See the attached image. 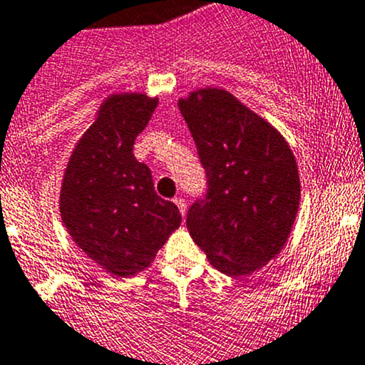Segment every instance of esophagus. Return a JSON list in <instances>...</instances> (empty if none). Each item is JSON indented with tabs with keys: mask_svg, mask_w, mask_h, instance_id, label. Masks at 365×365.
I'll return each mask as SVG.
<instances>
[{
	"mask_svg": "<svg viewBox=\"0 0 365 365\" xmlns=\"http://www.w3.org/2000/svg\"><path fill=\"white\" fill-rule=\"evenodd\" d=\"M175 205L178 206V210H180V213H182V217H185V213H187V203H185V200H182V197H176Z\"/></svg>",
	"mask_w": 365,
	"mask_h": 365,
	"instance_id": "esophagus-1",
	"label": "esophagus"
}]
</instances>
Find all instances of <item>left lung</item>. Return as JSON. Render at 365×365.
<instances>
[{
  "label": "left lung",
  "mask_w": 365,
  "mask_h": 365,
  "mask_svg": "<svg viewBox=\"0 0 365 365\" xmlns=\"http://www.w3.org/2000/svg\"><path fill=\"white\" fill-rule=\"evenodd\" d=\"M178 108L208 182L187 213L190 237L222 274H252L281 252L295 224L300 178L292 148L226 90L190 91Z\"/></svg>",
  "instance_id": "left-lung-1"
}]
</instances>
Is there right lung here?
<instances>
[{"instance_id":"1","label":"right lung","mask_w":365,"mask_h":365,"mask_svg":"<svg viewBox=\"0 0 365 365\" xmlns=\"http://www.w3.org/2000/svg\"><path fill=\"white\" fill-rule=\"evenodd\" d=\"M157 104L159 98L143 93L106 98L61 183L60 213L70 237L116 277L148 268L182 222L178 206L157 196L152 171L132 153Z\"/></svg>"}]
</instances>
